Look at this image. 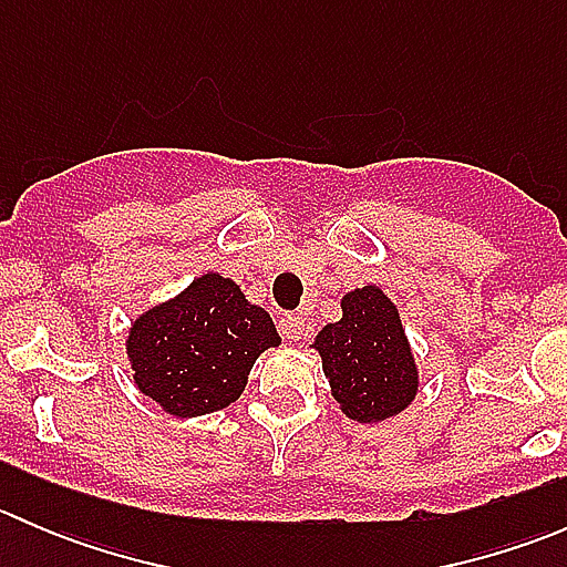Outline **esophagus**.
<instances>
[{"label": "esophagus", "instance_id": "obj_1", "mask_svg": "<svg viewBox=\"0 0 567 567\" xmlns=\"http://www.w3.org/2000/svg\"><path fill=\"white\" fill-rule=\"evenodd\" d=\"M279 334H282L288 342L305 340V334H307L305 318H301V316H285L282 320H279Z\"/></svg>", "mask_w": 567, "mask_h": 567}]
</instances>
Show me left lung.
<instances>
[{"label":"left lung","mask_w":567,"mask_h":567,"mask_svg":"<svg viewBox=\"0 0 567 567\" xmlns=\"http://www.w3.org/2000/svg\"><path fill=\"white\" fill-rule=\"evenodd\" d=\"M342 318L316 337L323 373L342 414L353 422H384L409 409L420 390L398 307L379 285L351 290L340 301Z\"/></svg>","instance_id":"1"}]
</instances>
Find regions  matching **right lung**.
Instances as JSON below:
<instances>
[{
	"mask_svg": "<svg viewBox=\"0 0 567 567\" xmlns=\"http://www.w3.org/2000/svg\"><path fill=\"white\" fill-rule=\"evenodd\" d=\"M279 346L274 320L233 279L208 271L131 323L134 384L173 416H203L241 398L255 359Z\"/></svg>",
	"mask_w": 567,
	"mask_h": 567,
	"instance_id": "1",
	"label": "right lung"
}]
</instances>
